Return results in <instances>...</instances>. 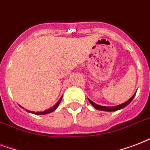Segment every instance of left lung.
<instances>
[{
  "mask_svg": "<svg viewBox=\"0 0 150 150\" xmlns=\"http://www.w3.org/2000/svg\"><path fill=\"white\" fill-rule=\"evenodd\" d=\"M135 96V93L134 94V95H133V96H132V97H131V98L127 101V102L124 103H122V104L117 105V106H116V107H103V106H100V105L96 104L95 103L91 101L89 99V103H91V104L97 110H104V111H116V110H118L120 109H122V108H124L125 107H126L127 105L129 104V103L132 102V100H133V98H134V96Z\"/></svg>",
  "mask_w": 150,
  "mask_h": 150,
  "instance_id": "1",
  "label": "left lung"
}]
</instances>
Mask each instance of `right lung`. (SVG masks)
Segmentation results:
<instances>
[{
    "label": "right lung",
    "instance_id": "1",
    "mask_svg": "<svg viewBox=\"0 0 150 150\" xmlns=\"http://www.w3.org/2000/svg\"><path fill=\"white\" fill-rule=\"evenodd\" d=\"M61 100H62V97H61V99L58 100V102L56 104L54 105V107H52V108H50L49 110H45V111H43V112H31V113H33V114H49V113H51V112H53L54 110H55L57 107H58V105L60 104V103H61Z\"/></svg>",
    "mask_w": 150,
    "mask_h": 150
}]
</instances>
